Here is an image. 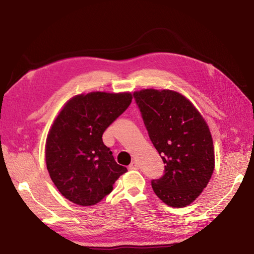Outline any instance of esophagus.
Returning <instances> with one entry per match:
<instances>
[{"instance_id": "esophagus-1", "label": "esophagus", "mask_w": 254, "mask_h": 254, "mask_svg": "<svg viewBox=\"0 0 254 254\" xmlns=\"http://www.w3.org/2000/svg\"><path fill=\"white\" fill-rule=\"evenodd\" d=\"M138 163H137V161H132V163H131V165L130 166H128V168H130L131 170H137L138 169Z\"/></svg>"}]
</instances>
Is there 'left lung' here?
I'll list each match as a JSON object with an SVG mask.
<instances>
[{
  "mask_svg": "<svg viewBox=\"0 0 254 254\" xmlns=\"http://www.w3.org/2000/svg\"><path fill=\"white\" fill-rule=\"evenodd\" d=\"M134 98L148 135L165 164V175L152 181L156 195L171 207H186L212 178L215 152L203 116L186 96L170 89H141Z\"/></svg>",
  "mask_w": 254,
  "mask_h": 254,
  "instance_id": "8db88e82",
  "label": "left lung"
}]
</instances>
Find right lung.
<instances>
[{
	"label": "right lung",
	"mask_w": 254,
	"mask_h": 254,
	"mask_svg": "<svg viewBox=\"0 0 254 254\" xmlns=\"http://www.w3.org/2000/svg\"><path fill=\"white\" fill-rule=\"evenodd\" d=\"M130 91H91L68 99L48 133L46 164L62 195L80 206L99 203L126 167L102 142L106 128L132 102Z\"/></svg>",
	"instance_id": "add662e5"
}]
</instances>
